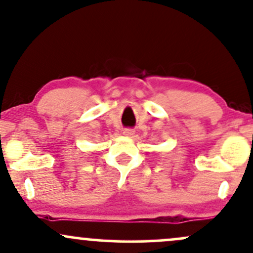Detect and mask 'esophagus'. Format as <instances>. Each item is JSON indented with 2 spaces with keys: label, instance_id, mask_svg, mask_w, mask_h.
<instances>
[{
  "label": "esophagus",
  "instance_id": "34e87169",
  "mask_svg": "<svg viewBox=\"0 0 253 253\" xmlns=\"http://www.w3.org/2000/svg\"><path fill=\"white\" fill-rule=\"evenodd\" d=\"M124 134L127 136H133L134 135V129L133 128H125L124 129Z\"/></svg>",
  "mask_w": 253,
  "mask_h": 253
}]
</instances>
